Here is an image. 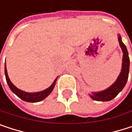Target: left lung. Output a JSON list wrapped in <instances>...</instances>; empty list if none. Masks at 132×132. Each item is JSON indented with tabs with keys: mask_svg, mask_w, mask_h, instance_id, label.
<instances>
[{
	"mask_svg": "<svg viewBox=\"0 0 132 132\" xmlns=\"http://www.w3.org/2000/svg\"><path fill=\"white\" fill-rule=\"evenodd\" d=\"M118 41L120 44V46L123 51V62H122V69L121 71V74L119 77L118 78L117 81L108 89L101 92L94 93V95H91V97L95 101H108L114 98L118 93L124 88V87L126 85V82L128 81V73H129V65H130V60L128 57V53L126 48V46L123 44L121 41V38L119 36L118 37Z\"/></svg>",
	"mask_w": 132,
	"mask_h": 132,
	"instance_id": "left-lung-1",
	"label": "left lung"
}]
</instances>
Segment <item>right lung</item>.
<instances>
[{"instance_id": "obj_1", "label": "right lung", "mask_w": 132, "mask_h": 132, "mask_svg": "<svg viewBox=\"0 0 132 132\" xmlns=\"http://www.w3.org/2000/svg\"><path fill=\"white\" fill-rule=\"evenodd\" d=\"M4 72H5V77H6V80L7 82V85L9 86V88H11V90L17 95L21 99H22L24 101H28V102H38L42 100L45 98L46 97H47L51 92H52L54 87V84L55 81L52 84V85L51 87H49L48 88H47L46 90L43 91V92H37V93H28V92H24L18 88H17L10 81L8 75H7V69H6V65L4 68Z\"/></svg>"}]
</instances>
